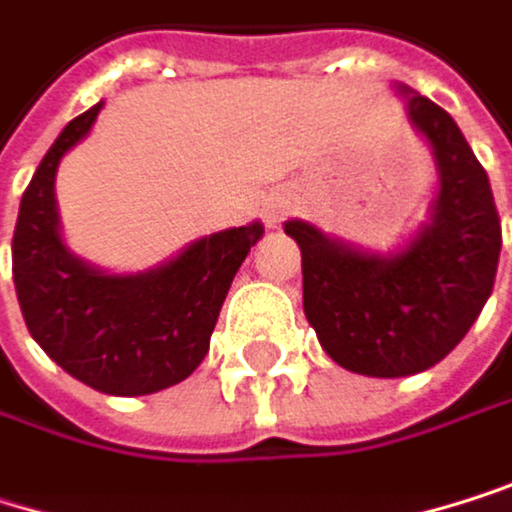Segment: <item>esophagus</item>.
<instances>
[{
	"label": "esophagus",
	"mask_w": 512,
	"mask_h": 512,
	"mask_svg": "<svg viewBox=\"0 0 512 512\" xmlns=\"http://www.w3.org/2000/svg\"><path fill=\"white\" fill-rule=\"evenodd\" d=\"M291 206H294V203H291L288 194H270L267 203H264V218H267V224L276 227V224L291 212Z\"/></svg>",
	"instance_id": "obj_1"
}]
</instances>
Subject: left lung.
<instances>
[{"label":"left lung","instance_id":"left-lung-1","mask_svg":"<svg viewBox=\"0 0 512 512\" xmlns=\"http://www.w3.org/2000/svg\"><path fill=\"white\" fill-rule=\"evenodd\" d=\"M410 127L428 142L437 191L428 221L394 251H373L285 221L300 245L303 312L340 367L397 379L443 361L483 312L501 254L489 175L458 124L428 96L394 87Z\"/></svg>","mask_w":512,"mask_h":512}]
</instances>
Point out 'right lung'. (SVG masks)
Wrapping results in <instances>:
<instances>
[{
  "mask_svg": "<svg viewBox=\"0 0 512 512\" xmlns=\"http://www.w3.org/2000/svg\"><path fill=\"white\" fill-rule=\"evenodd\" d=\"M105 102L69 121L23 191L11 273L32 340L78 382L118 397L163 391L206 358L230 282L264 224L218 230L139 273H108L66 245L57 166L90 133Z\"/></svg>",
  "mask_w": 512,
  "mask_h": 512,
  "instance_id": "right-lung-1",
  "label": "right lung"
}]
</instances>
